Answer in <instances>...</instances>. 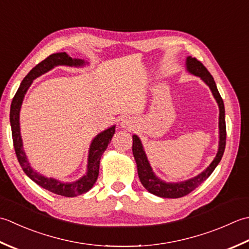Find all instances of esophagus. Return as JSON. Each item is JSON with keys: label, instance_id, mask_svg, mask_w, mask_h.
I'll use <instances>...</instances> for the list:
<instances>
[{"label": "esophagus", "instance_id": "esophagus-1", "mask_svg": "<svg viewBox=\"0 0 249 249\" xmlns=\"http://www.w3.org/2000/svg\"><path fill=\"white\" fill-rule=\"evenodd\" d=\"M120 124H121V128L132 130L135 125V120L132 117H130V116H125V117L123 118V120H121Z\"/></svg>", "mask_w": 249, "mask_h": 249}]
</instances>
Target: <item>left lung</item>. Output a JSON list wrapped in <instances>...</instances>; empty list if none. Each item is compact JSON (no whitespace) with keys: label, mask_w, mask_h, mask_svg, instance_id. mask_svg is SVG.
Returning <instances> with one entry per match:
<instances>
[{"label":"left lung","mask_w":249,"mask_h":249,"mask_svg":"<svg viewBox=\"0 0 249 249\" xmlns=\"http://www.w3.org/2000/svg\"><path fill=\"white\" fill-rule=\"evenodd\" d=\"M186 70L188 73L200 77L203 82L209 86V88L211 89L218 104V107H219V124H219L218 125V128H219V143H218L217 154L214 160L211 162V164L204 171L201 172L200 174L192 177V178L178 182H166L159 178L154 173L153 167L150 166L148 158H147L145 154L143 144H142L139 136L135 134L132 136V139H133L132 151H133L136 167H138V174L142 185L150 194L160 197H169V199H176V197H181L190 194L192 190H195L206 178H209L210 175L213 173V171L216 169V166L220 162L226 147L227 133L225 120V105L219 92H218L214 78H213V76L200 61H197L196 58L190 57V55L186 59Z\"/></svg>","instance_id":"obj_1"}]
</instances>
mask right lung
Here are the masks:
<instances>
[{
	"label": "right lung",
	"mask_w": 249,
	"mask_h": 249,
	"mask_svg": "<svg viewBox=\"0 0 249 249\" xmlns=\"http://www.w3.org/2000/svg\"><path fill=\"white\" fill-rule=\"evenodd\" d=\"M86 64H88L87 61H85L83 59H72L67 53H57L50 54L49 57L43 60L42 62L36 65V67H34L30 71L29 74L23 78L16 94H15L13 99V102L11 105V114H9L14 148L15 151H16L17 159L20 165H21L24 173L34 182H36L38 186L42 187V188L46 189L50 192H53L55 195L68 197L77 196L92 188L99 176L101 157H102L103 153L106 150V148H107V146L111 141V138H113V135L115 134L116 125H111L110 128L100 132V133L92 140V142H91L88 154L87 173L80 177L77 180L72 182H64L53 178V177L44 176L38 173V172L33 170V167L30 165L27 155H25L23 150V143L21 139V133H20V109H21L24 95L27 93L30 86L32 85L34 79H36L39 76L49 72V71L53 70V68L59 67V65L80 68L85 67Z\"/></svg>",
	"instance_id": "right-lung-1"
}]
</instances>
